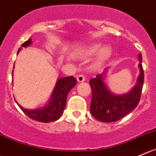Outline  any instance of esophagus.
<instances>
[{
  "label": "esophagus",
  "instance_id": "1",
  "mask_svg": "<svg viewBox=\"0 0 156 156\" xmlns=\"http://www.w3.org/2000/svg\"><path fill=\"white\" fill-rule=\"evenodd\" d=\"M77 80H78V82H83V81H85V78H84V76L83 75H78V76H77Z\"/></svg>",
  "mask_w": 156,
  "mask_h": 156
}]
</instances>
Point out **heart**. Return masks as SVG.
I'll return each mask as SVG.
<instances>
[{"mask_svg": "<svg viewBox=\"0 0 156 156\" xmlns=\"http://www.w3.org/2000/svg\"><path fill=\"white\" fill-rule=\"evenodd\" d=\"M101 44L94 43V44L90 45L84 49V54L87 56H90V55H95L97 52L99 51L98 55V58H97V63L101 64L110 58L112 54V50L109 46H105V47L102 48L101 50Z\"/></svg>", "mask_w": 156, "mask_h": 156, "instance_id": "heart-1", "label": "heart"}]
</instances>
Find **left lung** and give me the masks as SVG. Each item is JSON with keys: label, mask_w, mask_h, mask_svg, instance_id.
Listing matches in <instances>:
<instances>
[{"label": "left lung", "mask_w": 156, "mask_h": 156, "mask_svg": "<svg viewBox=\"0 0 156 156\" xmlns=\"http://www.w3.org/2000/svg\"><path fill=\"white\" fill-rule=\"evenodd\" d=\"M140 74L137 82L132 90L123 94H114L104 82L107 68L102 74L89 81L92 90L90 110L92 116L98 120L106 123L117 121L130 113L138 105L141 98L144 72L142 66V55H139Z\"/></svg>", "instance_id": "obj_1"}]
</instances>
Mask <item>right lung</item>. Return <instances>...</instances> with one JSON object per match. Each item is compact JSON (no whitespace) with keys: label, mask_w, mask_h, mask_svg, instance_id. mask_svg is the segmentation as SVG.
Wrapping results in <instances>:
<instances>
[{"label":"right lung","mask_w":156,"mask_h":156,"mask_svg":"<svg viewBox=\"0 0 156 156\" xmlns=\"http://www.w3.org/2000/svg\"><path fill=\"white\" fill-rule=\"evenodd\" d=\"M31 43V39H30L23 43L21 46L27 47ZM22 47H20L21 49ZM20 50V49H18L17 53ZM12 75H13V73H12ZM76 84L77 80L73 76L58 78L49 102L46 105L40 108L28 110V109L21 107L16 101H15L26 115L36 121L41 122V123L55 121L59 119L60 116L62 115L66 105L68 94L75 87Z\"/></svg>","instance_id":"right-lung-1"}]
</instances>
